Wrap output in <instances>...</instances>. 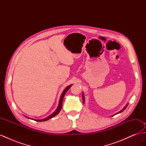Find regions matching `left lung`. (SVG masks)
I'll use <instances>...</instances> for the list:
<instances>
[{"label": "left lung", "mask_w": 146, "mask_h": 146, "mask_svg": "<svg viewBox=\"0 0 146 146\" xmlns=\"http://www.w3.org/2000/svg\"><path fill=\"white\" fill-rule=\"evenodd\" d=\"M82 98H83V104H85V96H84V94H83V92H82ZM128 105H129V104H127L126 105H125V107L123 108L122 110H121L120 111H119V112H117V113H116L115 114H114V115H113V116H114V115H116V114H119V113H121V112H122L123 110H124L127 107V106H128Z\"/></svg>", "instance_id": "obj_1"}]
</instances>
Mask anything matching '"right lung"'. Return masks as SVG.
I'll list each match as a JSON object with an SVG mask.
<instances>
[{
	"label": "right lung",
	"mask_w": 146,
	"mask_h": 146,
	"mask_svg": "<svg viewBox=\"0 0 146 146\" xmlns=\"http://www.w3.org/2000/svg\"><path fill=\"white\" fill-rule=\"evenodd\" d=\"M72 85H69L68 86L66 87V88H65V89L64 90V91H63V92H62V94H61V95L60 99V100H59V104H58V107H57V108H56V110H55V111L54 113H53L52 114H51L50 116H48V117H46V118H44V119H32V118L28 117L25 116L26 117L29 118V119H32V120H34V121H35L42 122V121H46L48 120V119H50L52 118L53 117H54V116H56L57 114H58L60 113V111H61V107H62L63 100V98H64V96L65 94L66 93V92H67V91H68V90L69 89V88L72 86Z\"/></svg>",
	"instance_id": "1"
}]
</instances>
